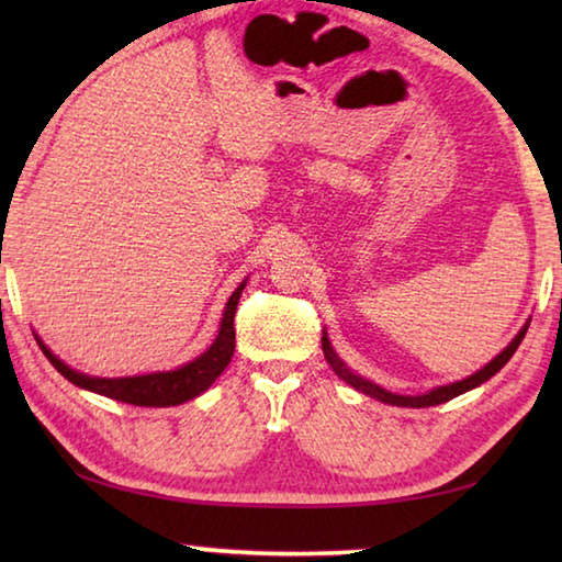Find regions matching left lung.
Wrapping results in <instances>:
<instances>
[{
  "mask_svg": "<svg viewBox=\"0 0 562 562\" xmlns=\"http://www.w3.org/2000/svg\"><path fill=\"white\" fill-rule=\"evenodd\" d=\"M528 325H530V322H528ZM528 325L522 327V329L518 331V337L513 339L510 345H508L506 349H503L496 359L488 361V364L483 367L481 372H475L473 376L463 379V382H456V384H449V386H439V389H434V392H429V394H422V396H398V394L386 392V389H382V386H376V384H372V382H367V379H361V376H357V374H351L349 369H347L345 364H341V359L335 355V349L329 347V339H327V335L322 337V349H325V357H327V361L331 364V369H335V374H337L339 379H345L347 384L355 386L357 392H364V394L374 396V398H379V402H384V404L424 408V406H436V404L449 402V398L459 396V394H463V392H469V389L479 386V384H483V382H488V379H491L493 374H496V372H501V369L508 364V359H510L513 355H516L518 345L522 341V337H526Z\"/></svg>",
  "mask_w": 562,
  "mask_h": 562,
  "instance_id": "obj_1",
  "label": "left lung"
}]
</instances>
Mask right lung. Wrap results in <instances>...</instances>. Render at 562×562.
<instances>
[{
  "label": "right lung",
  "instance_id": "1",
  "mask_svg": "<svg viewBox=\"0 0 562 562\" xmlns=\"http://www.w3.org/2000/svg\"><path fill=\"white\" fill-rule=\"evenodd\" d=\"M243 288L245 282L231 294V300H227L221 331H217V339L213 341L211 349L190 361V364L173 369V372L126 376V379H99V376L79 374L66 367L61 359H56L52 351L42 345V339L36 341H40L42 351L46 355V359L52 361L56 372H59L64 379H69V382L76 386L89 389V392H97L101 396L116 398V402H126L133 406H176V404L190 402V398H195L198 394H203L205 389L223 374V369L231 364L233 351H235L233 322H235L237 300H240Z\"/></svg>",
  "mask_w": 562,
  "mask_h": 562
}]
</instances>
